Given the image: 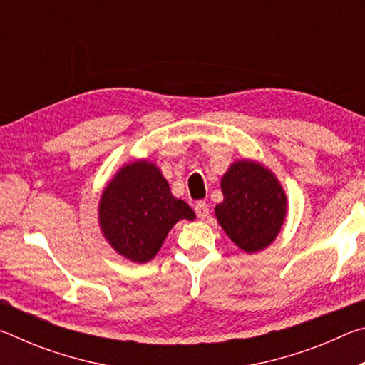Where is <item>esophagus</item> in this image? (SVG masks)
Returning a JSON list of instances; mask_svg holds the SVG:
<instances>
[{
    "mask_svg": "<svg viewBox=\"0 0 365 365\" xmlns=\"http://www.w3.org/2000/svg\"><path fill=\"white\" fill-rule=\"evenodd\" d=\"M195 212L200 219H206L207 214H209V206L206 201H197L195 205Z\"/></svg>",
    "mask_w": 365,
    "mask_h": 365,
    "instance_id": "34e87169",
    "label": "esophagus"
}]
</instances>
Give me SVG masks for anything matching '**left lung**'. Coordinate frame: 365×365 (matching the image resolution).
I'll list each match as a JSON object with an SVG mask.
<instances>
[{"label":"left lung","instance_id":"1","mask_svg":"<svg viewBox=\"0 0 365 365\" xmlns=\"http://www.w3.org/2000/svg\"><path fill=\"white\" fill-rule=\"evenodd\" d=\"M224 201L215 215L232 242L256 252L274 242L287 212V196L280 183L252 160H238L222 178Z\"/></svg>","mask_w":365,"mask_h":365}]
</instances>
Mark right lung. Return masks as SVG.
I'll return each instance as SVG.
<instances>
[{
    "label": "right lung",
    "mask_w": 365,
    "mask_h": 365,
    "mask_svg": "<svg viewBox=\"0 0 365 365\" xmlns=\"http://www.w3.org/2000/svg\"><path fill=\"white\" fill-rule=\"evenodd\" d=\"M193 217L191 207L172 196L168 180L146 160L125 165L104 190L100 205L104 237L135 262L153 259L170 228Z\"/></svg>",
    "instance_id": "add662e5"
}]
</instances>
